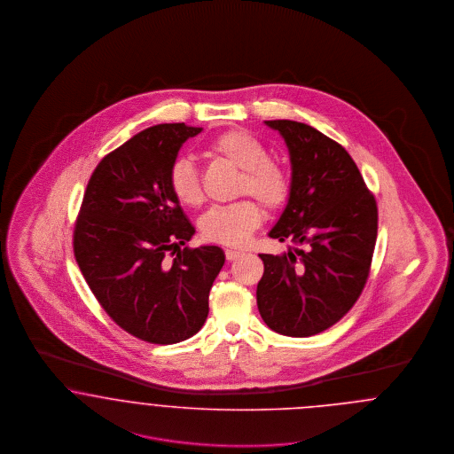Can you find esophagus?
<instances>
[{"label":"esophagus","instance_id":"34e87169","mask_svg":"<svg viewBox=\"0 0 454 454\" xmlns=\"http://www.w3.org/2000/svg\"><path fill=\"white\" fill-rule=\"evenodd\" d=\"M244 254L242 251H237V249H225V257L229 259V261H234L237 257H240Z\"/></svg>","mask_w":454,"mask_h":454}]
</instances>
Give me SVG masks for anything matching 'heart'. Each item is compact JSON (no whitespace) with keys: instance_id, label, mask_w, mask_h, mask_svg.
<instances>
[{"instance_id":"obj_1","label":"heart","mask_w":454,"mask_h":454,"mask_svg":"<svg viewBox=\"0 0 454 454\" xmlns=\"http://www.w3.org/2000/svg\"><path fill=\"white\" fill-rule=\"evenodd\" d=\"M208 154L223 159L240 169L237 183L239 195H253L266 208H281L292 192L288 171L273 159L254 136L231 130L208 144ZM169 186L177 201L184 207H198L203 201L197 166L192 159L179 158L169 171ZM262 220V210L254 200L244 198L229 205L210 208L200 222L205 239L229 246L244 244Z\"/></svg>"}]
</instances>
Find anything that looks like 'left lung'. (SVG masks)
<instances>
[{"instance_id":"8db88e82","label":"left lung","mask_w":454,"mask_h":454,"mask_svg":"<svg viewBox=\"0 0 454 454\" xmlns=\"http://www.w3.org/2000/svg\"><path fill=\"white\" fill-rule=\"evenodd\" d=\"M285 138L292 192L270 237L303 249L259 254L257 309L290 337L316 335L346 316L370 275L378 207L353 158L333 138L294 120H266Z\"/></svg>"}]
</instances>
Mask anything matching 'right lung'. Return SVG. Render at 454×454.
Masks as SVG:
<instances>
[{"instance_id":"add662e5","label":"right lung","mask_w":454,"mask_h":454,"mask_svg":"<svg viewBox=\"0 0 454 454\" xmlns=\"http://www.w3.org/2000/svg\"><path fill=\"white\" fill-rule=\"evenodd\" d=\"M184 123L149 127L99 160L74 225L79 270L99 305L129 334L175 344L197 334L225 254L217 246H184L195 227L179 207L169 171Z\"/></svg>"}]
</instances>
